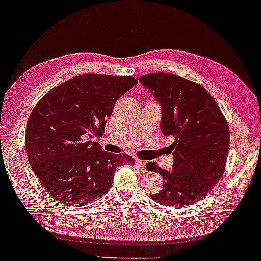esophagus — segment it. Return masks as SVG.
<instances>
[{"label": "esophagus", "mask_w": 261, "mask_h": 261, "mask_svg": "<svg viewBox=\"0 0 261 261\" xmlns=\"http://www.w3.org/2000/svg\"><path fill=\"white\" fill-rule=\"evenodd\" d=\"M137 166L141 172H146V164L142 162V160H137Z\"/></svg>", "instance_id": "esophagus-1"}]
</instances>
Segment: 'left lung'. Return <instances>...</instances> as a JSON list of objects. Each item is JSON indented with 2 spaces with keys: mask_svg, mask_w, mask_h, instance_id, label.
<instances>
[{
  "mask_svg": "<svg viewBox=\"0 0 261 261\" xmlns=\"http://www.w3.org/2000/svg\"><path fill=\"white\" fill-rule=\"evenodd\" d=\"M139 81L162 106L160 129L174 139L169 147L173 169L154 162L146 169L160 173L164 187L149 197L169 208L195 204L221 179L229 151V127L219 105L202 85L173 73H151Z\"/></svg>",
  "mask_w": 261,
  "mask_h": 261,
  "instance_id": "1",
  "label": "left lung"
}]
</instances>
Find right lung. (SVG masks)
<instances>
[{"label":"right lung","instance_id":"1","mask_svg":"<svg viewBox=\"0 0 261 261\" xmlns=\"http://www.w3.org/2000/svg\"><path fill=\"white\" fill-rule=\"evenodd\" d=\"M137 83L130 76L81 74L51 89L32 110L24 140L28 162L57 203L97 201L109 191L116 167L134 165L132 156L103 151L90 138L102 137L114 105Z\"/></svg>","mask_w":261,"mask_h":261}]
</instances>
